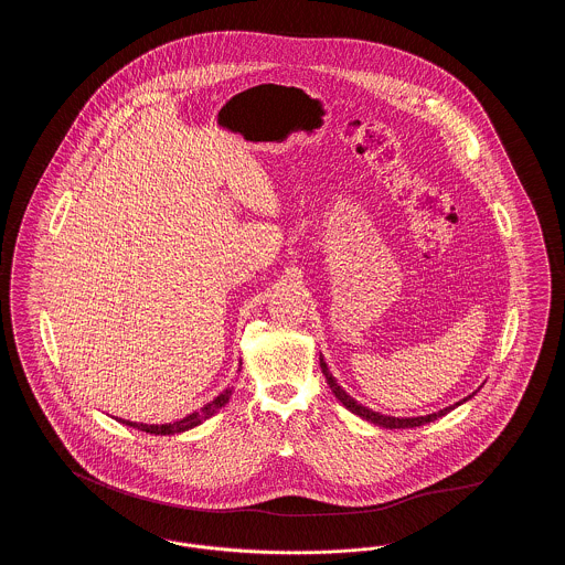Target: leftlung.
Returning <instances> with one entry per match:
<instances>
[{"label":"left lung","instance_id":"8db88e82","mask_svg":"<svg viewBox=\"0 0 565 565\" xmlns=\"http://www.w3.org/2000/svg\"><path fill=\"white\" fill-rule=\"evenodd\" d=\"M320 366H322V373L326 375V381H328V385H330V390H332V394L337 396V401L343 404L345 408H350L353 415H358V417H362V419H366V422H371V424H375L379 428H387V430H404V428H417V426H424V424H430L434 419H438V417H443V415H447V413H451L456 406L459 404L468 403L477 392H472L470 396H466V398H461L459 403L451 404V406H447V408H440V411H436V413H430V415H419V417H392V415H381V413H376L373 408H369V406H362V404L358 403L355 398H351L350 394L337 383V379L332 376L330 373V369H328V364L323 362L322 355H320Z\"/></svg>","mask_w":565,"mask_h":565}]
</instances>
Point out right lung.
<instances>
[{"mask_svg":"<svg viewBox=\"0 0 565 565\" xmlns=\"http://www.w3.org/2000/svg\"><path fill=\"white\" fill-rule=\"evenodd\" d=\"M233 390H235L233 385H231V387H226V390H224L220 396H215L212 403L203 404L199 411L190 413V415L182 417V419H178V422H171V424H137V422H129V419H118V417H116V422H120V424H125V426H129V428H137V430L148 431V434H161V436L192 430V428L201 426L205 419L214 417L215 413H217V411H220L224 404L231 401V396H233Z\"/></svg>","mask_w":565,"mask_h":565,"instance_id":"obj_1","label":"right lung"}]
</instances>
